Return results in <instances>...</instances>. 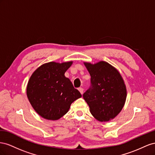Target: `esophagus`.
Wrapping results in <instances>:
<instances>
[{
  "label": "esophagus",
  "instance_id": "1",
  "mask_svg": "<svg viewBox=\"0 0 155 155\" xmlns=\"http://www.w3.org/2000/svg\"><path fill=\"white\" fill-rule=\"evenodd\" d=\"M78 91H80V93H81V94H83V91H84V89H83L82 87H79V88H78Z\"/></svg>",
  "mask_w": 155,
  "mask_h": 155
}]
</instances>
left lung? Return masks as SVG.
I'll use <instances>...</instances> for the list:
<instances>
[{
	"label": "left lung",
	"mask_w": 155,
	"mask_h": 155,
	"mask_svg": "<svg viewBox=\"0 0 155 155\" xmlns=\"http://www.w3.org/2000/svg\"><path fill=\"white\" fill-rule=\"evenodd\" d=\"M91 76V86L83 98L99 121H108L121 111L127 98L124 81L118 71L104 61L84 63Z\"/></svg>",
	"instance_id": "left-lung-1"
}]
</instances>
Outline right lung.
I'll list each match as a JSON object with an SVG mask.
<instances>
[{
  "label": "right lung",
  "instance_id": "obj_1",
  "mask_svg": "<svg viewBox=\"0 0 155 155\" xmlns=\"http://www.w3.org/2000/svg\"><path fill=\"white\" fill-rule=\"evenodd\" d=\"M73 61L44 64L30 77L26 95L39 116L48 120H58L69 111L70 106L82 95L65 77Z\"/></svg>",
  "mask_w": 155,
  "mask_h": 155
}]
</instances>
